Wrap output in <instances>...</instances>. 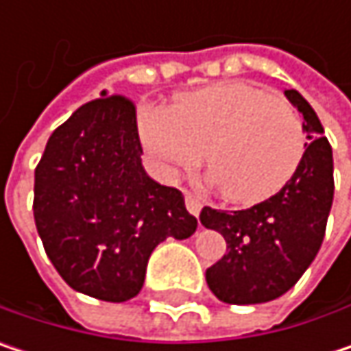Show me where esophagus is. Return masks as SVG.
Masks as SVG:
<instances>
[{
  "label": "esophagus",
  "instance_id": "34e87169",
  "mask_svg": "<svg viewBox=\"0 0 351 351\" xmlns=\"http://www.w3.org/2000/svg\"><path fill=\"white\" fill-rule=\"evenodd\" d=\"M184 205L189 209V213L193 215H199L201 207H203V201L197 193H191V191H184Z\"/></svg>",
  "mask_w": 351,
  "mask_h": 351
}]
</instances>
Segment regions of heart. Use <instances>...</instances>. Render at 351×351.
<instances>
[{"instance_id": "obj_1", "label": "heart", "mask_w": 351, "mask_h": 351, "mask_svg": "<svg viewBox=\"0 0 351 351\" xmlns=\"http://www.w3.org/2000/svg\"><path fill=\"white\" fill-rule=\"evenodd\" d=\"M140 136L171 169H193L207 150L213 180L236 203L276 195L301 167L307 138L295 107L245 83L211 85L173 107L144 109Z\"/></svg>"}]
</instances>
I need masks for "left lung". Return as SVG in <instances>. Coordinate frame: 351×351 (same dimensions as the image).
<instances>
[{"instance_id":"obj_1","label":"left lung","mask_w":351,"mask_h":351,"mask_svg":"<svg viewBox=\"0 0 351 351\" xmlns=\"http://www.w3.org/2000/svg\"><path fill=\"white\" fill-rule=\"evenodd\" d=\"M287 99L303 113L307 148L293 178L270 199L250 209H201V223L219 232L228 250L205 278L211 293L230 305H256L285 295L315 260L333 203V154L323 125L295 91Z\"/></svg>"}]
</instances>
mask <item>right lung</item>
<instances>
[{"instance_id":"1","label":"right lung","mask_w":351,"mask_h":351,"mask_svg":"<svg viewBox=\"0 0 351 351\" xmlns=\"http://www.w3.org/2000/svg\"><path fill=\"white\" fill-rule=\"evenodd\" d=\"M34 221L62 280L109 303L140 293L156 245L197 230L182 193L144 173L136 104L106 93L48 138L34 171Z\"/></svg>"}]
</instances>
